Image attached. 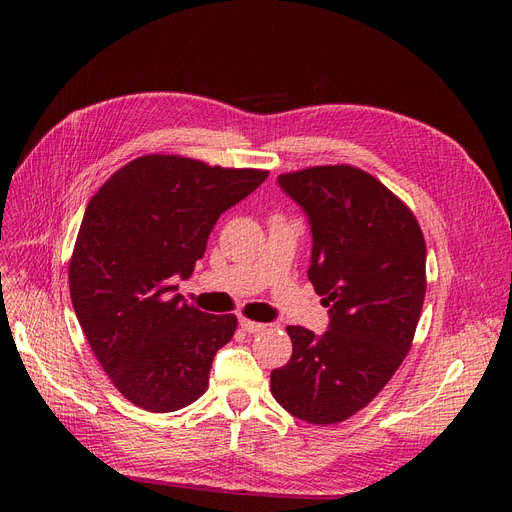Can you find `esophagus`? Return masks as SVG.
<instances>
[{"label": "esophagus", "instance_id": "esophagus-1", "mask_svg": "<svg viewBox=\"0 0 512 512\" xmlns=\"http://www.w3.org/2000/svg\"><path fill=\"white\" fill-rule=\"evenodd\" d=\"M239 327L245 331V333H260V331H265L267 329V324H262V322H254V320H247V318H241L239 320Z\"/></svg>", "mask_w": 512, "mask_h": 512}]
</instances>
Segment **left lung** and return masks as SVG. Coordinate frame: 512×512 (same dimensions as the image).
Instances as JSON below:
<instances>
[{
    "label": "left lung",
    "instance_id": "8db88e82",
    "mask_svg": "<svg viewBox=\"0 0 512 512\" xmlns=\"http://www.w3.org/2000/svg\"><path fill=\"white\" fill-rule=\"evenodd\" d=\"M312 228L307 277L329 307L322 335L288 327L292 356L271 393L292 416L331 425L365 408L412 346L425 301V239L412 211L361 168L277 177Z\"/></svg>",
    "mask_w": 512,
    "mask_h": 512
}]
</instances>
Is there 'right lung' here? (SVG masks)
I'll list each match as a JSON object with an SVG mask.
<instances>
[{
	"instance_id": "obj_1",
	"label": "right lung",
	"mask_w": 512,
	"mask_h": 512,
	"mask_svg": "<svg viewBox=\"0 0 512 512\" xmlns=\"http://www.w3.org/2000/svg\"><path fill=\"white\" fill-rule=\"evenodd\" d=\"M181 156L136 158L89 200L70 260L76 318L117 391L149 412L190 406L237 316H213L175 294L220 215L267 179Z\"/></svg>"
}]
</instances>
